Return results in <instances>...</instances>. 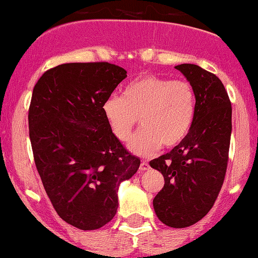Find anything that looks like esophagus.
I'll return each instance as SVG.
<instances>
[{"instance_id": "obj_1", "label": "esophagus", "mask_w": 258, "mask_h": 258, "mask_svg": "<svg viewBox=\"0 0 258 258\" xmlns=\"http://www.w3.org/2000/svg\"><path fill=\"white\" fill-rule=\"evenodd\" d=\"M148 168H150V165H148L147 161L144 160L141 162V165H140V170H141V171H147Z\"/></svg>"}]
</instances>
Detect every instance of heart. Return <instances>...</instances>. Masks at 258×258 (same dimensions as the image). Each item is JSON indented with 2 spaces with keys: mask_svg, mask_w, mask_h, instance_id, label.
Segmentation results:
<instances>
[{
  "mask_svg": "<svg viewBox=\"0 0 258 258\" xmlns=\"http://www.w3.org/2000/svg\"><path fill=\"white\" fill-rule=\"evenodd\" d=\"M196 93L184 80L156 75L137 77L124 87L122 98L110 96L102 112L111 132L124 142L137 124L142 128L130 141V150L147 156L161 147L172 148L191 131L196 116Z\"/></svg>",
  "mask_w": 258,
  "mask_h": 258,
  "instance_id": "1",
  "label": "heart"
}]
</instances>
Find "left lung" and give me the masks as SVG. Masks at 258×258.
I'll use <instances>...</instances> for the list:
<instances>
[{
	"label": "left lung",
	"instance_id": "obj_1",
	"mask_svg": "<svg viewBox=\"0 0 258 258\" xmlns=\"http://www.w3.org/2000/svg\"><path fill=\"white\" fill-rule=\"evenodd\" d=\"M196 93V116L181 144L150 162L165 178L153 199V209L165 225L183 228L209 213L225 181L232 131V107L225 86L216 75L197 64L183 63Z\"/></svg>",
	"mask_w": 258,
	"mask_h": 258
}]
</instances>
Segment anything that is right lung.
<instances>
[{"instance_id":"obj_1","label":"right lung","mask_w":258,"mask_h":258,"mask_svg":"<svg viewBox=\"0 0 258 258\" xmlns=\"http://www.w3.org/2000/svg\"><path fill=\"white\" fill-rule=\"evenodd\" d=\"M108 62H75L49 69L35 85L28 131L36 168L59 217L83 231L114 217L117 191L140 167L113 136L102 105L127 77Z\"/></svg>"}]
</instances>
